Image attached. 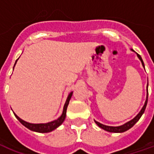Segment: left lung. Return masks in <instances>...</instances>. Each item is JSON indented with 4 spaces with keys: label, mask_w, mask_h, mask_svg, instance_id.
Returning a JSON list of instances; mask_svg holds the SVG:
<instances>
[{
    "label": "left lung",
    "mask_w": 154,
    "mask_h": 154,
    "mask_svg": "<svg viewBox=\"0 0 154 154\" xmlns=\"http://www.w3.org/2000/svg\"><path fill=\"white\" fill-rule=\"evenodd\" d=\"M131 50L135 52V51H133L132 49H131ZM137 57L139 58L140 60V62H141L142 66L145 68V64H144V62H143L141 56H140V55H138L137 53ZM148 86H149V83H148L147 86H146V90H147V95H146V99H145V104H144L143 107L141 108V110H140V111L139 113L137 114V116H135L133 119H131L130 121L127 122V123H125V124H123V125H120V126H116V127L104 125V124H101V123H99V122L94 120L95 124H97V125H98L99 128L104 129L105 131H107V132H116V133H121V132H126V131H128V129H130L131 128H132V127L135 125V124H136V123H137V122L139 120L140 118L142 116V115L144 114V112H145V108H146V106H147V103H148Z\"/></svg>",
    "instance_id": "obj_1"
}]
</instances>
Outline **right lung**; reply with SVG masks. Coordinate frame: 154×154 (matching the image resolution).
<instances>
[{"label":"right lung","instance_id":"right-lung-1","mask_svg":"<svg viewBox=\"0 0 154 154\" xmlns=\"http://www.w3.org/2000/svg\"><path fill=\"white\" fill-rule=\"evenodd\" d=\"M18 60V59H17ZM17 60H16L14 64V66L16 63H17ZM72 95V92L69 93V94L68 95V98L66 99V102L64 103V109H63V112H62V115L60 117H59L57 119H55L53 121L48 122V123H46V124H31V123H28V122L23 120L21 118H19L18 116L16 115L15 113L14 116L15 117L17 118L19 122L22 125H24L26 128H27L28 129H30L33 132H40V133H47V132H50L51 131H53L55 129H56L59 126H60L63 122L64 121L65 119V117H66V111H67V107H68V105H69V101L71 99V97Z\"/></svg>","mask_w":154,"mask_h":154}]
</instances>
